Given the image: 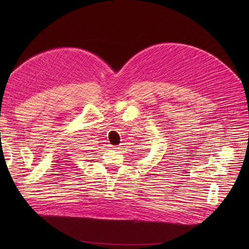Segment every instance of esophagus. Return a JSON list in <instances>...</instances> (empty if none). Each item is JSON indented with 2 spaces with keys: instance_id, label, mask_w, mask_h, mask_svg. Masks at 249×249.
<instances>
[{
  "instance_id": "esophagus-1",
  "label": "esophagus",
  "mask_w": 249,
  "mask_h": 249,
  "mask_svg": "<svg viewBox=\"0 0 249 249\" xmlns=\"http://www.w3.org/2000/svg\"><path fill=\"white\" fill-rule=\"evenodd\" d=\"M123 145H124V144H123V143H121V144H120V145H119V147H117V148H116V149H122V148H123V147H124V146H123Z\"/></svg>"
}]
</instances>
